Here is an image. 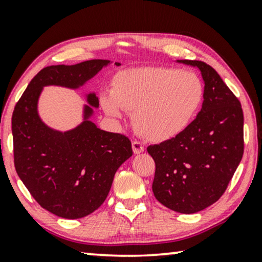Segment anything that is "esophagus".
<instances>
[{
    "label": "esophagus",
    "instance_id": "obj_1",
    "mask_svg": "<svg viewBox=\"0 0 262 262\" xmlns=\"http://www.w3.org/2000/svg\"><path fill=\"white\" fill-rule=\"evenodd\" d=\"M132 150H134L135 154H142L144 151V145H143L141 142L134 141L132 142Z\"/></svg>",
    "mask_w": 262,
    "mask_h": 262
}]
</instances>
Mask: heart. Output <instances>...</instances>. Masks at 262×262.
<instances>
[{
    "instance_id": "b5f03b06",
    "label": "heart",
    "mask_w": 262,
    "mask_h": 262,
    "mask_svg": "<svg viewBox=\"0 0 262 262\" xmlns=\"http://www.w3.org/2000/svg\"><path fill=\"white\" fill-rule=\"evenodd\" d=\"M203 99V82L192 71L146 67L118 73L112 89L100 95V103L116 120L124 117V110L135 111L134 124L139 134L149 141L163 142L189 126Z\"/></svg>"
}]
</instances>
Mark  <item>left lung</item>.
I'll return each mask as SVG.
<instances>
[{"label":"left lung","instance_id":"8db88e82","mask_svg":"<svg viewBox=\"0 0 262 262\" xmlns=\"http://www.w3.org/2000/svg\"><path fill=\"white\" fill-rule=\"evenodd\" d=\"M196 68L204 81L198 116L177 137L148 146L155 161L152 192L175 212L191 214L216 203L243 155V112L238 99L217 71L200 60L179 59Z\"/></svg>","mask_w":262,"mask_h":262}]
</instances>
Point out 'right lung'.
<instances>
[{"label":"right lung","instance_id":"right-lung-1","mask_svg":"<svg viewBox=\"0 0 262 262\" xmlns=\"http://www.w3.org/2000/svg\"><path fill=\"white\" fill-rule=\"evenodd\" d=\"M110 60L91 59L74 66H51L32 78L12 117L14 164L32 196L56 216L76 220L99 209L114 175L132 156L126 136L103 131L93 123L99 99L84 94L82 121L68 131L46 125L38 112L44 87L80 89ZM120 66V63H114Z\"/></svg>","mask_w":262,"mask_h":262}]
</instances>
